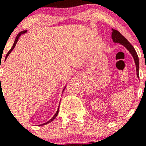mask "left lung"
<instances>
[{"label": "left lung", "instance_id": "left-lung-1", "mask_svg": "<svg viewBox=\"0 0 146 146\" xmlns=\"http://www.w3.org/2000/svg\"><path fill=\"white\" fill-rule=\"evenodd\" d=\"M112 38H113V41L115 43H119L123 45L125 47H126L127 50H128L129 52L131 53V55H132L133 57L134 60H135V65H136V71H137V76L139 78V58L138 55L137 54L136 51H135V48L133 47V46L128 42V40L126 39L123 35H121L120 32H118L116 30L113 29L112 28Z\"/></svg>", "mask_w": 146, "mask_h": 146}]
</instances>
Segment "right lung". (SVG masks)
Segmentation results:
<instances>
[{
	"mask_svg": "<svg viewBox=\"0 0 146 146\" xmlns=\"http://www.w3.org/2000/svg\"><path fill=\"white\" fill-rule=\"evenodd\" d=\"M27 31H21L20 32V33H19L17 34V37H16V38H15V42H14V44H13V46H12V47H11V50H9V52H8V53L6 54V58H5V60H6V58H7V57L8 56H9V55L10 53H11V51H12L13 50H14V48H15V46H16V44H17V41H18V39H19V38H20V36H21L22 34H23V33H25V32H26ZM1 79V78H0ZM65 88H66V86L65 87H64V88L63 89V92H64V90H65ZM58 112H59V107H58V110H57V112H56V113H55V114L54 115H53V117H52V118H51V119L50 120V121H47V122H46V123H43V124H42V125H45V124H47V123H50V122H51V121H53L54 119H55V118H56V116H57L58 115Z\"/></svg>",
	"mask_w": 146,
	"mask_h": 146,
	"instance_id": "right-lung-1",
	"label": "right lung"
}]
</instances>
